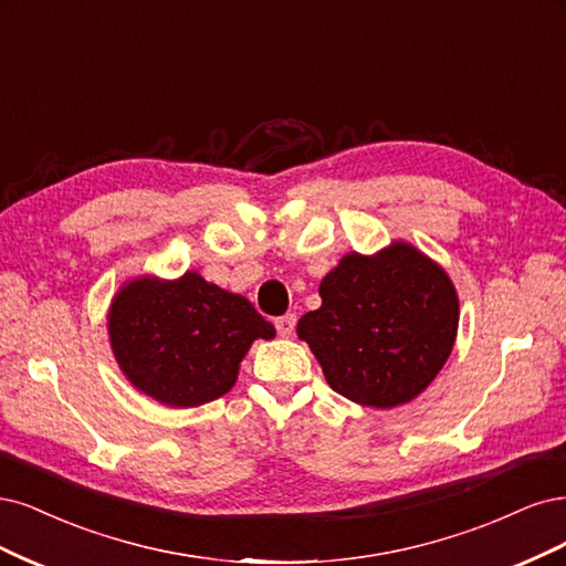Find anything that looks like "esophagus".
<instances>
[{
    "label": "esophagus",
    "instance_id": "obj_1",
    "mask_svg": "<svg viewBox=\"0 0 566 566\" xmlns=\"http://www.w3.org/2000/svg\"><path fill=\"white\" fill-rule=\"evenodd\" d=\"M275 329H277V334L284 336V338L294 334V329H296V315H294V313H286V315L277 317V319H275Z\"/></svg>",
    "mask_w": 566,
    "mask_h": 566
}]
</instances>
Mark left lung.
Instances as JSON below:
<instances>
[{"mask_svg":"<svg viewBox=\"0 0 566 566\" xmlns=\"http://www.w3.org/2000/svg\"><path fill=\"white\" fill-rule=\"evenodd\" d=\"M322 307L298 338L329 386L364 407L411 402L440 374L459 332V296L447 272L395 242L376 256L348 253L319 284Z\"/></svg>","mask_w":566,"mask_h":566,"instance_id":"1","label":"left lung"}]
</instances>
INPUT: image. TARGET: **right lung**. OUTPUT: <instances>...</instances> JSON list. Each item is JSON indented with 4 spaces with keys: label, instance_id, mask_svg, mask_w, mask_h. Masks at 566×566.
Masks as SVG:
<instances>
[{
    "label": "right lung",
    "instance_id": "add662e5",
    "mask_svg": "<svg viewBox=\"0 0 566 566\" xmlns=\"http://www.w3.org/2000/svg\"><path fill=\"white\" fill-rule=\"evenodd\" d=\"M107 329L126 378L169 407H199L226 395L249 345L275 336L244 296L197 272L176 282H129L113 301Z\"/></svg>",
    "mask_w": 566,
    "mask_h": 566
}]
</instances>
